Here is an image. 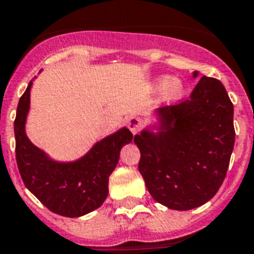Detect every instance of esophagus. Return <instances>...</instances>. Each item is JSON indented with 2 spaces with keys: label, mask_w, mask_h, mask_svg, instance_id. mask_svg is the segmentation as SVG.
I'll return each instance as SVG.
<instances>
[{
  "label": "esophagus",
  "mask_w": 254,
  "mask_h": 254,
  "mask_svg": "<svg viewBox=\"0 0 254 254\" xmlns=\"http://www.w3.org/2000/svg\"><path fill=\"white\" fill-rule=\"evenodd\" d=\"M127 127H129V130H130L133 134H137V133L141 130V127H142V121H141L138 117H131V119L127 121Z\"/></svg>",
  "instance_id": "esophagus-1"
}]
</instances>
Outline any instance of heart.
Listing matches in <instances>:
<instances>
[{
    "mask_svg": "<svg viewBox=\"0 0 254 254\" xmlns=\"http://www.w3.org/2000/svg\"><path fill=\"white\" fill-rule=\"evenodd\" d=\"M157 84L162 87V97L166 103H175L185 93V85L177 77L161 76L157 79Z\"/></svg>",
    "mask_w": 254,
    "mask_h": 254,
    "instance_id": "1",
    "label": "heart"
}]
</instances>
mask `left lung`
<instances>
[{"mask_svg": "<svg viewBox=\"0 0 254 254\" xmlns=\"http://www.w3.org/2000/svg\"><path fill=\"white\" fill-rule=\"evenodd\" d=\"M155 115L158 125L134 135L149 192L170 209L203 205L224 182L235 145L233 104L224 85L203 76L190 99L158 108Z\"/></svg>", "mask_w": 254, "mask_h": 254, "instance_id": "1", "label": "left lung"}]
</instances>
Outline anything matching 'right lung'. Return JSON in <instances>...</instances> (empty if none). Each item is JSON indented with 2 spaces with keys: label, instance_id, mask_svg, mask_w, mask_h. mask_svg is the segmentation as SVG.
I'll return each mask as SVG.
<instances>
[{
  "label": "right lung",
  "instance_id": "1",
  "mask_svg": "<svg viewBox=\"0 0 254 254\" xmlns=\"http://www.w3.org/2000/svg\"><path fill=\"white\" fill-rule=\"evenodd\" d=\"M30 81L21 96L14 121L15 158L22 181L30 192L54 213L79 217L95 211L108 196V182L120 159L124 145L133 134L121 127L96 142L87 154L72 162L54 161L26 135L30 109Z\"/></svg>",
  "mask_w": 254,
  "mask_h": 254
}]
</instances>
